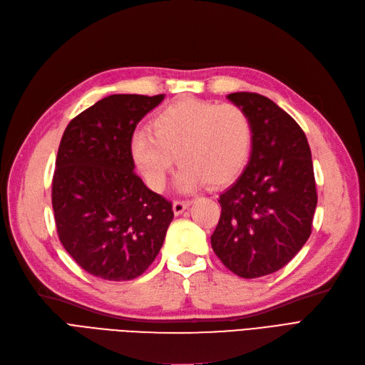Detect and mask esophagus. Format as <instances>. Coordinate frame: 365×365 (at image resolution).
Listing matches in <instances>:
<instances>
[{
  "mask_svg": "<svg viewBox=\"0 0 365 365\" xmlns=\"http://www.w3.org/2000/svg\"><path fill=\"white\" fill-rule=\"evenodd\" d=\"M190 205H192V200H175L172 208H173V212H175V214L180 215V214L184 212L185 208H188Z\"/></svg>",
  "mask_w": 365,
  "mask_h": 365,
  "instance_id": "34e87169",
  "label": "esophagus"
}]
</instances>
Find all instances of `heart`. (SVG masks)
I'll list each match as a JSON object with an SVG mask.
<instances>
[{
	"label": "heart",
	"mask_w": 365,
	"mask_h": 365,
	"mask_svg": "<svg viewBox=\"0 0 365 365\" xmlns=\"http://www.w3.org/2000/svg\"><path fill=\"white\" fill-rule=\"evenodd\" d=\"M253 150V123L242 108L185 97L160 109L151 120V133L138 132L132 154L143 180L163 190L177 157L181 165L177 187L193 192L237 180Z\"/></svg>",
	"instance_id": "heart-1"
}]
</instances>
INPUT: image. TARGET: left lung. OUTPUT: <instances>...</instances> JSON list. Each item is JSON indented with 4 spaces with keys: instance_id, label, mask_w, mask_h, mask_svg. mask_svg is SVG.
Returning a JSON list of instances; mask_svg holds the SVG:
<instances>
[{
    "instance_id": "obj_1",
    "label": "left lung",
    "mask_w": 365,
    "mask_h": 365,
    "mask_svg": "<svg viewBox=\"0 0 365 365\" xmlns=\"http://www.w3.org/2000/svg\"><path fill=\"white\" fill-rule=\"evenodd\" d=\"M253 123V150L241 177L220 195L214 253L242 279L283 268L312 233L317 205L312 151L298 123L272 100L232 93Z\"/></svg>"
}]
</instances>
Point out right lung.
<instances>
[{
	"mask_svg": "<svg viewBox=\"0 0 365 365\" xmlns=\"http://www.w3.org/2000/svg\"><path fill=\"white\" fill-rule=\"evenodd\" d=\"M165 94H113L73 118L52 178L58 238L76 264L110 282L142 275L162 249L172 203L135 173L132 138Z\"/></svg>",
	"mask_w": 365,
	"mask_h": 365,
	"instance_id": "obj_1",
	"label": "right lung"
}]
</instances>
